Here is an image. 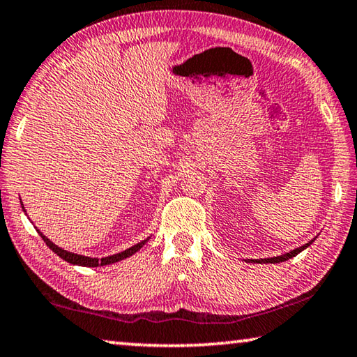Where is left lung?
Segmentation results:
<instances>
[{"instance_id":"1","label":"left lung","mask_w":357,"mask_h":357,"mask_svg":"<svg viewBox=\"0 0 357 357\" xmlns=\"http://www.w3.org/2000/svg\"><path fill=\"white\" fill-rule=\"evenodd\" d=\"M311 243H313V240L307 243V245L297 248V250H294V251L287 252V254H282V256H276V257H270V259H254V260H251V262H254V264H280V262H284V260H289L291 257H296L298 252H302L305 248H308L311 245Z\"/></svg>"}]
</instances>
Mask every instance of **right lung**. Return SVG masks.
I'll use <instances>...</instances> for the list:
<instances>
[{
    "label": "right lung",
    "instance_id": "1",
    "mask_svg": "<svg viewBox=\"0 0 357 357\" xmlns=\"http://www.w3.org/2000/svg\"><path fill=\"white\" fill-rule=\"evenodd\" d=\"M22 208H24V205H22ZM38 234L41 235V238L46 241V245L52 250L56 256H60L63 260H66V262L70 264H75V265H81V267H98V265H109V264H114V262H119V260L122 259H127L130 256H133L135 252L139 251L141 248H143L146 243H148V238L143 240L141 243H138V245H135L132 248H128V250L119 252V254H114V256H109V257H103V259H92V257H86V256H79V254H73V252H68L65 250H61V248L55 246L52 241L47 240L46 236H44L41 231L38 230Z\"/></svg>",
    "mask_w": 357,
    "mask_h": 357
}]
</instances>
